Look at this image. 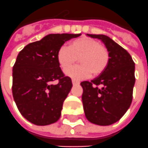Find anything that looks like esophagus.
<instances>
[{"label":"esophagus","mask_w":148,"mask_h":148,"mask_svg":"<svg viewBox=\"0 0 148 148\" xmlns=\"http://www.w3.org/2000/svg\"><path fill=\"white\" fill-rule=\"evenodd\" d=\"M72 84H79V81H78V80H75V79H72Z\"/></svg>","instance_id":"obj_1"}]
</instances>
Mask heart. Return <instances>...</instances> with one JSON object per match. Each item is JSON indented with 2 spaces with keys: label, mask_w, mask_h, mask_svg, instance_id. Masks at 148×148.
I'll list each match as a JSON object with an SVG mask.
<instances>
[{
  "label": "heart",
  "mask_w": 148,
  "mask_h": 148,
  "mask_svg": "<svg viewBox=\"0 0 148 148\" xmlns=\"http://www.w3.org/2000/svg\"><path fill=\"white\" fill-rule=\"evenodd\" d=\"M79 59V65L66 71V74L76 80L87 78L92 72L99 75L110 62L108 49L98 41L88 37L72 41L69 47L62 46L57 52V60L62 69H67Z\"/></svg>",
  "instance_id": "heart-1"
}]
</instances>
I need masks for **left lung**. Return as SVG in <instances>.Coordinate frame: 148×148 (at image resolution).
Masks as SVG:
<instances>
[{
  "instance_id": "8db88e82",
  "label": "left lung",
  "mask_w": 148,
  "mask_h": 148,
  "mask_svg": "<svg viewBox=\"0 0 148 148\" xmlns=\"http://www.w3.org/2000/svg\"><path fill=\"white\" fill-rule=\"evenodd\" d=\"M103 42L110 53L107 68L98 77L83 81L84 114L92 123L109 126L126 114L133 98L134 63L127 50L103 34H88Z\"/></svg>"
}]
</instances>
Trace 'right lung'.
<instances>
[{
  "label": "right lung",
  "instance_id": "add662e5",
  "mask_svg": "<svg viewBox=\"0 0 148 148\" xmlns=\"http://www.w3.org/2000/svg\"><path fill=\"white\" fill-rule=\"evenodd\" d=\"M80 34H51L26 45L13 67L12 92L21 115L38 126L57 122L63 103L72 87V80L62 72L58 50ZM56 80V85L51 82Z\"/></svg>",
  "mask_w": 148,
  "mask_h": 148
}]
</instances>
